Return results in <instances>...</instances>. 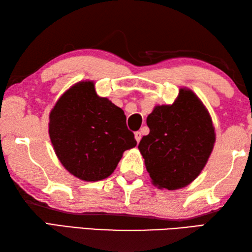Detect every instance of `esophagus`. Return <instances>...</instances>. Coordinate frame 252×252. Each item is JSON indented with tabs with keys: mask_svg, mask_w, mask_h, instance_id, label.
Wrapping results in <instances>:
<instances>
[{
	"mask_svg": "<svg viewBox=\"0 0 252 252\" xmlns=\"http://www.w3.org/2000/svg\"><path fill=\"white\" fill-rule=\"evenodd\" d=\"M134 137H135L136 142H137V143H140L141 138H142V134H141V132H140V131H136V132L134 133Z\"/></svg>",
	"mask_w": 252,
	"mask_h": 252,
	"instance_id": "esophagus-1",
	"label": "esophagus"
}]
</instances>
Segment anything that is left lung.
Wrapping results in <instances>:
<instances>
[{"mask_svg": "<svg viewBox=\"0 0 252 252\" xmlns=\"http://www.w3.org/2000/svg\"><path fill=\"white\" fill-rule=\"evenodd\" d=\"M149 134L138 149L152 183L175 190L189 185L208 161L216 143L211 116L200 98L181 88L172 105L155 106L147 117Z\"/></svg>", "mask_w": 252, "mask_h": 252, "instance_id": "8db88e82", "label": "left lung"}]
</instances>
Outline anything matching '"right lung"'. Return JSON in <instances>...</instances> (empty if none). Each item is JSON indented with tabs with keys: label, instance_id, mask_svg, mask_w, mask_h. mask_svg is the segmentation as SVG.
<instances>
[{
	"label": "right lung",
	"instance_id": "1",
	"mask_svg": "<svg viewBox=\"0 0 252 252\" xmlns=\"http://www.w3.org/2000/svg\"><path fill=\"white\" fill-rule=\"evenodd\" d=\"M126 115L94 81L69 88L50 112L49 134L54 152L69 173L87 181H101L114 172L126 149L136 146Z\"/></svg>",
	"mask_w": 252,
	"mask_h": 252
}]
</instances>
